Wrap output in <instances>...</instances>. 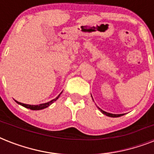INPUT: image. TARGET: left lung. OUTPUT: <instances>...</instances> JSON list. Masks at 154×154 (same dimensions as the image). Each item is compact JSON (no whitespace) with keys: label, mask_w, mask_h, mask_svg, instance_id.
<instances>
[{"label":"left lung","mask_w":154,"mask_h":154,"mask_svg":"<svg viewBox=\"0 0 154 154\" xmlns=\"http://www.w3.org/2000/svg\"><path fill=\"white\" fill-rule=\"evenodd\" d=\"M99 109L101 110V112H102L103 114L106 115L108 117H121L122 115L123 114H112V113H109V112H105V111H103L102 109H101L100 108H98Z\"/></svg>","instance_id":"8db88e82"}]
</instances>
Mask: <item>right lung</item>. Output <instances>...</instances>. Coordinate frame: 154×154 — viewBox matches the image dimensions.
Wrapping results in <instances>:
<instances>
[{
    "mask_svg": "<svg viewBox=\"0 0 154 154\" xmlns=\"http://www.w3.org/2000/svg\"><path fill=\"white\" fill-rule=\"evenodd\" d=\"M60 95H58L57 97H56L55 99H53V100H52V101H50L49 102H47V103H44V104H41V105H26V104H24V103H20V102H18V101H17V102L18 103V104H20V105H21L22 106H24V107L27 108V109H32V110H40V109H45V108H47L48 106H49V105H51L52 103H53L55 101H57L58 99V97H59V96Z\"/></svg>",
    "mask_w": 154,
    "mask_h": 154,
    "instance_id": "right-lung-1",
    "label": "right lung"
}]
</instances>
